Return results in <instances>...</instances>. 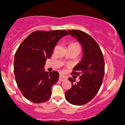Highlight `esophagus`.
I'll list each match as a JSON object with an SVG mask.
<instances>
[{
  "label": "esophagus",
  "instance_id": "esophagus-1",
  "mask_svg": "<svg viewBox=\"0 0 125 125\" xmlns=\"http://www.w3.org/2000/svg\"><path fill=\"white\" fill-rule=\"evenodd\" d=\"M66 79V77L65 76H64V75H62V74H60V75H59V80H60V82H63L64 81V80H65Z\"/></svg>",
  "mask_w": 125,
  "mask_h": 125
}]
</instances>
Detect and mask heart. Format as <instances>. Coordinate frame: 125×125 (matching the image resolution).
<instances>
[{
  "label": "heart",
  "instance_id": "b5f03b06",
  "mask_svg": "<svg viewBox=\"0 0 125 125\" xmlns=\"http://www.w3.org/2000/svg\"><path fill=\"white\" fill-rule=\"evenodd\" d=\"M74 45V46H77V48H80V47H79V46H78V45Z\"/></svg>",
  "mask_w": 125,
  "mask_h": 125
}]
</instances>
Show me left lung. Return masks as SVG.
<instances>
[{"instance_id": "1", "label": "left lung", "mask_w": 125, "mask_h": 125, "mask_svg": "<svg viewBox=\"0 0 125 125\" xmlns=\"http://www.w3.org/2000/svg\"><path fill=\"white\" fill-rule=\"evenodd\" d=\"M68 32L81 43L83 56L81 62L72 72V74L79 77L80 81L75 83L74 77L68 78L72 87L65 92V98L71 104L83 105L96 95L102 86L104 75V61L100 46L90 35L80 30H68Z\"/></svg>"}]
</instances>
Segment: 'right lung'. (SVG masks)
Segmentation results:
<instances>
[{
  "mask_svg": "<svg viewBox=\"0 0 125 125\" xmlns=\"http://www.w3.org/2000/svg\"><path fill=\"white\" fill-rule=\"evenodd\" d=\"M68 34L65 30L36 31L17 48L14 61L15 79L22 94L30 101L40 103L50 99L51 87L57 82L59 74L45 72L44 66L58 41Z\"/></svg>",
  "mask_w": 125,
  "mask_h": 125,
  "instance_id": "right-lung-1",
  "label": "right lung"
}]
</instances>
